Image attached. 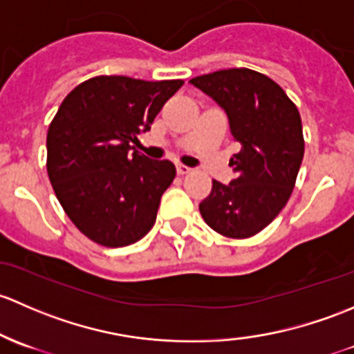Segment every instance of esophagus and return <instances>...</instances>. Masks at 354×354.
Here are the masks:
<instances>
[{
    "mask_svg": "<svg viewBox=\"0 0 354 354\" xmlns=\"http://www.w3.org/2000/svg\"><path fill=\"white\" fill-rule=\"evenodd\" d=\"M189 172H191V167L182 165V163H178V165H177V174H178V176H185V174H189Z\"/></svg>",
    "mask_w": 354,
    "mask_h": 354,
    "instance_id": "1",
    "label": "esophagus"
}]
</instances>
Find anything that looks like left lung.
<instances>
[{"label":"left lung","instance_id":"1","mask_svg":"<svg viewBox=\"0 0 354 354\" xmlns=\"http://www.w3.org/2000/svg\"><path fill=\"white\" fill-rule=\"evenodd\" d=\"M227 112L235 178L213 180L199 204L207 225L228 239H249L264 230L286 206L304 160L300 112L269 76L249 68L220 69L191 80Z\"/></svg>","mask_w":354,"mask_h":354}]
</instances>
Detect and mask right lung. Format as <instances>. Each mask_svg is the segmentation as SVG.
I'll return each mask as SVG.
<instances>
[{
	"label": "right lung",
	"mask_w": 354,
	"mask_h": 354,
	"mask_svg": "<svg viewBox=\"0 0 354 354\" xmlns=\"http://www.w3.org/2000/svg\"><path fill=\"white\" fill-rule=\"evenodd\" d=\"M182 85L95 76L57 109L47 131V176L69 220L95 243L131 245L155 225L176 167L130 150Z\"/></svg>",
	"instance_id": "1"
}]
</instances>
